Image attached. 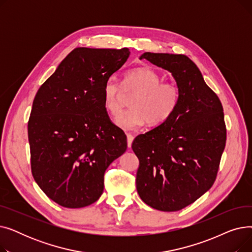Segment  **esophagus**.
<instances>
[{
  "label": "esophagus",
  "mask_w": 252,
  "mask_h": 252,
  "mask_svg": "<svg viewBox=\"0 0 252 252\" xmlns=\"http://www.w3.org/2000/svg\"><path fill=\"white\" fill-rule=\"evenodd\" d=\"M126 138H127V147L130 148L131 147V143H133V141H134V136L130 135V134H127Z\"/></svg>",
  "instance_id": "1"
}]
</instances>
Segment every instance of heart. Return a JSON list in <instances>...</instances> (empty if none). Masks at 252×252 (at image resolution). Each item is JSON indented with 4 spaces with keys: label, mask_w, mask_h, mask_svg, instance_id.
Instances as JSON below:
<instances>
[{
    "label": "heart",
    "mask_w": 252,
    "mask_h": 252,
    "mask_svg": "<svg viewBox=\"0 0 252 252\" xmlns=\"http://www.w3.org/2000/svg\"><path fill=\"white\" fill-rule=\"evenodd\" d=\"M162 78L150 67H139L125 73L123 89L135 92L129 101L131 108L122 112L116 118V125L126 130L137 129L146 123L159 126L174 114L180 103V90ZM122 90L114 78H108L103 87V105L110 115L121 110Z\"/></svg>",
    "instance_id": "b5f03b06"
}]
</instances>
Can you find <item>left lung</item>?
I'll return each instance as SVG.
<instances>
[{
    "instance_id": "1",
    "label": "left lung",
    "mask_w": 252,
    "mask_h": 252,
    "mask_svg": "<svg viewBox=\"0 0 252 252\" xmlns=\"http://www.w3.org/2000/svg\"><path fill=\"white\" fill-rule=\"evenodd\" d=\"M171 73L180 90L174 114L137 136L136 185L141 199L161 211H177L213 186L226 145L221 103L196 64L182 54L146 52L140 56Z\"/></svg>"
}]
</instances>
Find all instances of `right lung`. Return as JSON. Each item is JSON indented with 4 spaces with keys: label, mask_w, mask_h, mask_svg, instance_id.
<instances>
[{
    "label": "right lung",
    "mask_w": 252,
    "mask_h": 252,
    "mask_svg": "<svg viewBox=\"0 0 252 252\" xmlns=\"http://www.w3.org/2000/svg\"><path fill=\"white\" fill-rule=\"evenodd\" d=\"M129 54L127 48H75L34 97L28 126L32 173L63 207L96 202L105 170L127 148L104 108L103 87Z\"/></svg>",
    "instance_id": "obj_1"
}]
</instances>
